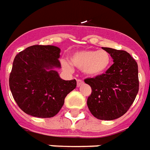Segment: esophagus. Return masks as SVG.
Segmentation results:
<instances>
[{
	"label": "esophagus",
	"mask_w": 150,
	"mask_h": 150,
	"mask_svg": "<svg viewBox=\"0 0 150 150\" xmlns=\"http://www.w3.org/2000/svg\"><path fill=\"white\" fill-rule=\"evenodd\" d=\"M83 84H84V81H81V80H77L76 81V86H77V87H81Z\"/></svg>",
	"instance_id": "34e87169"
}]
</instances>
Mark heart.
<instances>
[{"label":"heart","instance_id":"1","mask_svg":"<svg viewBox=\"0 0 150 150\" xmlns=\"http://www.w3.org/2000/svg\"><path fill=\"white\" fill-rule=\"evenodd\" d=\"M112 62L110 52L105 50H85L73 52L69 56L70 64L82 69L83 74L88 77H98L104 75L109 69ZM62 66L68 70L72 66L67 62H62Z\"/></svg>","mask_w":150,"mask_h":150}]
</instances>
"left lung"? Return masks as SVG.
I'll list each match as a JSON object with an SVG mask.
<instances>
[{"instance_id":"1","label":"left lung","mask_w":150,"mask_h":150,"mask_svg":"<svg viewBox=\"0 0 150 150\" xmlns=\"http://www.w3.org/2000/svg\"><path fill=\"white\" fill-rule=\"evenodd\" d=\"M102 49L110 52L113 64L102 76L85 80L92 88L87 105L96 118L111 121L124 115L135 100L139 89L138 67L127 52Z\"/></svg>"}]
</instances>
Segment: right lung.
Here are the masks:
<instances>
[{"instance_id":"add662e5","label":"right lung","mask_w":150,"mask_h":150,"mask_svg":"<svg viewBox=\"0 0 150 150\" xmlns=\"http://www.w3.org/2000/svg\"><path fill=\"white\" fill-rule=\"evenodd\" d=\"M60 48L33 45L14 58L9 88L24 112L36 117H52L63 106L64 98L76 86V80L60 77Z\"/></svg>"}]
</instances>
